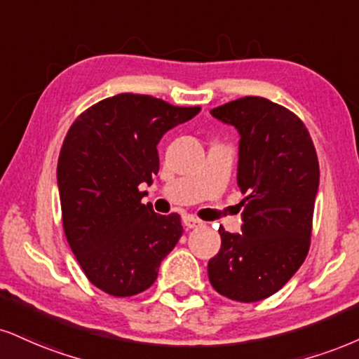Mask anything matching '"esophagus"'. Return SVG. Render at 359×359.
Instances as JSON below:
<instances>
[{
	"label": "esophagus",
	"mask_w": 359,
	"mask_h": 359,
	"mask_svg": "<svg viewBox=\"0 0 359 359\" xmlns=\"http://www.w3.org/2000/svg\"><path fill=\"white\" fill-rule=\"evenodd\" d=\"M184 226L187 229H197L204 226V222L198 221V219L194 217V215H184Z\"/></svg>",
	"instance_id": "obj_1"
}]
</instances>
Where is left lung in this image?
I'll list each match as a JSON object with an SVG mask.
<instances>
[{
    "label": "left lung",
    "instance_id": "left-lung-1",
    "mask_svg": "<svg viewBox=\"0 0 359 359\" xmlns=\"http://www.w3.org/2000/svg\"><path fill=\"white\" fill-rule=\"evenodd\" d=\"M239 132L237 185L245 197L243 234L219 227L222 244L207 264L212 287L239 303L278 292L308 256L319 187L316 149L291 110L244 97L210 110Z\"/></svg>",
    "mask_w": 359,
    "mask_h": 359
}]
</instances>
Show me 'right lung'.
Returning a JSON list of instances; mask_svg holds the SVG:
<instances>
[{
	"instance_id": "right-lung-1",
	"label": "right lung",
	"mask_w": 359,
	"mask_h": 359,
	"mask_svg": "<svg viewBox=\"0 0 359 359\" xmlns=\"http://www.w3.org/2000/svg\"><path fill=\"white\" fill-rule=\"evenodd\" d=\"M198 111L120 93L85 110L65 137L56 168L65 236L86 278L107 294L149 289L179 243L180 215L155 214L138 185L157 175L163 133Z\"/></svg>"
}]
</instances>
